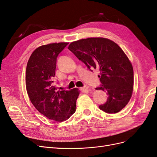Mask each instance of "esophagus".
I'll list each match as a JSON object with an SVG mask.
<instances>
[{
  "instance_id": "34e87169",
  "label": "esophagus",
  "mask_w": 157,
  "mask_h": 157,
  "mask_svg": "<svg viewBox=\"0 0 157 157\" xmlns=\"http://www.w3.org/2000/svg\"><path fill=\"white\" fill-rule=\"evenodd\" d=\"M88 88H89L88 86H85L84 87H82L81 88H80V90H82V91H85V90H87Z\"/></svg>"
}]
</instances>
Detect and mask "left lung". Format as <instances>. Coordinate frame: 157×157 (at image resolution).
<instances>
[{"label":"left lung","mask_w":157,"mask_h":157,"mask_svg":"<svg viewBox=\"0 0 157 157\" xmlns=\"http://www.w3.org/2000/svg\"><path fill=\"white\" fill-rule=\"evenodd\" d=\"M68 49L86 64L88 69L99 71L102 90L108 95L102 111L117 113L129 102L134 90V69L131 61L121 47L103 37H90L72 42Z\"/></svg>","instance_id":"8db88e82"}]
</instances>
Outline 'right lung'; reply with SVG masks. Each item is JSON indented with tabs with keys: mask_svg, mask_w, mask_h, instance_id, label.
I'll list each match as a JSON object with an SVG mask.
<instances>
[{
	"mask_svg": "<svg viewBox=\"0 0 157 157\" xmlns=\"http://www.w3.org/2000/svg\"><path fill=\"white\" fill-rule=\"evenodd\" d=\"M68 42L50 43L38 47L27 62V92L33 105L46 117L56 122L67 120L76 111L80 90H57L55 77L57 57Z\"/></svg>",
	"mask_w": 157,
	"mask_h": 157,
	"instance_id": "1",
	"label": "right lung"
}]
</instances>
